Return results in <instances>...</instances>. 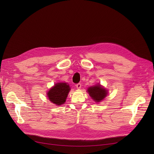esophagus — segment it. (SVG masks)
Here are the masks:
<instances>
[{
  "mask_svg": "<svg viewBox=\"0 0 154 154\" xmlns=\"http://www.w3.org/2000/svg\"><path fill=\"white\" fill-rule=\"evenodd\" d=\"M76 88H78V89H80L81 87H82V84L81 83H78V84H76Z\"/></svg>",
  "mask_w": 154,
  "mask_h": 154,
  "instance_id": "34e87169",
  "label": "esophagus"
}]
</instances>
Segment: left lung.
Segmentation results:
<instances>
[{
  "instance_id": "8db88e82",
  "label": "left lung",
  "mask_w": 154,
  "mask_h": 154,
  "mask_svg": "<svg viewBox=\"0 0 154 154\" xmlns=\"http://www.w3.org/2000/svg\"><path fill=\"white\" fill-rule=\"evenodd\" d=\"M87 92L92 99L97 103L103 100L108 93V91L99 83L94 86L90 87L87 89Z\"/></svg>"
}]
</instances>
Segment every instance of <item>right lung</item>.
Masks as SVG:
<instances>
[{
  "label": "right lung",
  "mask_w": 154,
  "mask_h": 154,
  "mask_svg": "<svg viewBox=\"0 0 154 154\" xmlns=\"http://www.w3.org/2000/svg\"><path fill=\"white\" fill-rule=\"evenodd\" d=\"M70 90L67 83H57L48 92L47 96L52 103L57 106L62 105L66 102Z\"/></svg>",
  "instance_id": "1"
}]
</instances>
